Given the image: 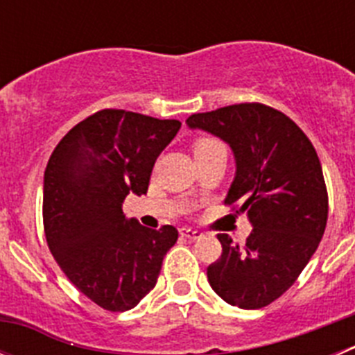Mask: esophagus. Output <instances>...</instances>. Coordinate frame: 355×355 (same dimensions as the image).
I'll return each mask as SVG.
<instances>
[{
	"label": "esophagus",
	"instance_id": "1",
	"mask_svg": "<svg viewBox=\"0 0 355 355\" xmlns=\"http://www.w3.org/2000/svg\"><path fill=\"white\" fill-rule=\"evenodd\" d=\"M180 234L183 238H188V240H199V238H202V233H200V231H196V229L190 227L180 229Z\"/></svg>",
	"mask_w": 355,
	"mask_h": 355
}]
</instances>
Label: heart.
<instances>
[{"label": "heart", "instance_id": "obj_1", "mask_svg": "<svg viewBox=\"0 0 355 355\" xmlns=\"http://www.w3.org/2000/svg\"><path fill=\"white\" fill-rule=\"evenodd\" d=\"M222 144L216 142V140L213 139H199L196 144H193V155H197V153H205V150H209V149H215V147H220Z\"/></svg>", "mask_w": 355, "mask_h": 355}]
</instances>
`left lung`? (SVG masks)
<instances>
[{"instance_id":"8db88e82","label":"left lung","mask_w":355,"mask_h":355,"mask_svg":"<svg viewBox=\"0 0 355 355\" xmlns=\"http://www.w3.org/2000/svg\"><path fill=\"white\" fill-rule=\"evenodd\" d=\"M187 124L231 147L236 174L225 205L240 206L254 227L243 247L216 236L222 254L208 266L209 286L241 309L268 306L297 281L324 236L329 199L318 155L290 117L261 103L193 114Z\"/></svg>"}]
</instances>
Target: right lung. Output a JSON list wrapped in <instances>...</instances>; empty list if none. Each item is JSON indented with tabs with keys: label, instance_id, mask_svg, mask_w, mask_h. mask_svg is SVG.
Masks as SVG:
<instances>
[{
	"label": "right lung",
	"instance_id": "add662e5",
	"mask_svg": "<svg viewBox=\"0 0 355 355\" xmlns=\"http://www.w3.org/2000/svg\"><path fill=\"white\" fill-rule=\"evenodd\" d=\"M180 121L101 110L72 128L44 172V233L53 258L78 290L106 311H128L155 288L174 225L149 229L122 202L149 187L156 158Z\"/></svg>",
	"mask_w": 355,
	"mask_h": 355
}]
</instances>
